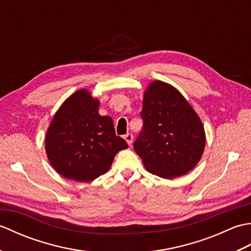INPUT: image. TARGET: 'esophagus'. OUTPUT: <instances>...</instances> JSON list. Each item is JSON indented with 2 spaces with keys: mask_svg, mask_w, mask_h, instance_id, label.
Instances as JSON below:
<instances>
[{
  "mask_svg": "<svg viewBox=\"0 0 251 251\" xmlns=\"http://www.w3.org/2000/svg\"><path fill=\"white\" fill-rule=\"evenodd\" d=\"M132 138H134V137H132L131 134H126V135L124 136V139H125V141H126L127 143H128V146H130L131 143H132Z\"/></svg>",
  "mask_w": 251,
  "mask_h": 251,
  "instance_id": "1",
  "label": "esophagus"
}]
</instances>
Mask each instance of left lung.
<instances>
[{"label": "left lung", "mask_w": 251, "mask_h": 251, "mask_svg": "<svg viewBox=\"0 0 251 251\" xmlns=\"http://www.w3.org/2000/svg\"><path fill=\"white\" fill-rule=\"evenodd\" d=\"M143 128L134 143L149 173L174 179L193 169L205 149L202 123L172 85L154 81L145 92Z\"/></svg>", "instance_id": "left-lung-1"}]
</instances>
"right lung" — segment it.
I'll return each mask as SVG.
<instances>
[{
    "instance_id": "obj_1",
    "label": "right lung",
    "mask_w": 251,
    "mask_h": 251,
    "mask_svg": "<svg viewBox=\"0 0 251 251\" xmlns=\"http://www.w3.org/2000/svg\"><path fill=\"white\" fill-rule=\"evenodd\" d=\"M99 100L87 89L72 94L51 120L45 150L51 166L67 179L89 182L105 174L116 153L128 148L113 120L99 114Z\"/></svg>"
}]
</instances>
